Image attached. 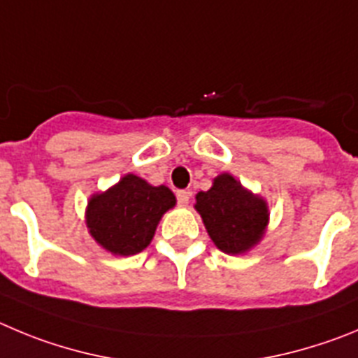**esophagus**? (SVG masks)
Returning <instances> with one entry per match:
<instances>
[{
  "label": "esophagus",
  "instance_id": "1",
  "mask_svg": "<svg viewBox=\"0 0 358 358\" xmlns=\"http://www.w3.org/2000/svg\"><path fill=\"white\" fill-rule=\"evenodd\" d=\"M189 199H191V192H187V191L176 192V201H178V205H182V207H185L187 203H189Z\"/></svg>",
  "mask_w": 358,
  "mask_h": 358
}]
</instances>
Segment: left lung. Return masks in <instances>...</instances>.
<instances>
[{
	"mask_svg": "<svg viewBox=\"0 0 358 358\" xmlns=\"http://www.w3.org/2000/svg\"><path fill=\"white\" fill-rule=\"evenodd\" d=\"M196 210L210 239L224 253H243L259 243L269 217L266 201L230 175L217 176L207 192H198Z\"/></svg>",
	"mask_w": 358,
	"mask_h": 358,
	"instance_id": "left-lung-1",
	"label": "left lung"
}]
</instances>
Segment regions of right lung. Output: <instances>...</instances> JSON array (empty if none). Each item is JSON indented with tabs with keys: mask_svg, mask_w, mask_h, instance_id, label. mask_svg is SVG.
<instances>
[{
	"mask_svg": "<svg viewBox=\"0 0 358 358\" xmlns=\"http://www.w3.org/2000/svg\"><path fill=\"white\" fill-rule=\"evenodd\" d=\"M175 203L167 187H153L139 176L127 175L107 192L92 196L87 227L114 255H135L151 243L160 217Z\"/></svg>",
	"mask_w": 358,
	"mask_h": 358,
	"instance_id": "add662e5",
	"label": "right lung"
}]
</instances>
